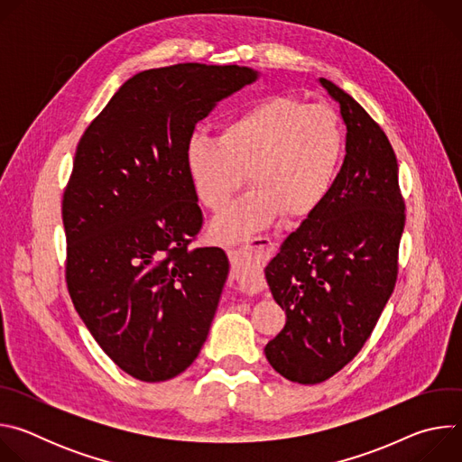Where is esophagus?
Wrapping results in <instances>:
<instances>
[{
	"mask_svg": "<svg viewBox=\"0 0 462 462\" xmlns=\"http://www.w3.org/2000/svg\"><path fill=\"white\" fill-rule=\"evenodd\" d=\"M273 250L274 243L269 237H252L241 246L230 250L234 274L246 292H254L257 289L259 271L271 257Z\"/></svg>",
	"mask_w": 462,
	"mask_h": 462,
	"instance_id": "34e87169",
	"label": "esophagus"
}]
</instances>
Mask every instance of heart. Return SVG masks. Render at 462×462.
Listing matches in <instances>:
<instances>
[{
  "label": "heart",
  "instance_id": "b5f03b06",
  "mask_svg": "<svg viewBox=\"0 0 462 462\" xmlns=\"http://www.w3.org/2000/svg\"><path fill=\"white\" fill-rule=\"evenodd\" d=\"M344 157V131L333 109L269 95L232 113L219 139L193 134L184 170L195 199L217 212L245 182L252 189L212 225L217 241H237L283 214L307 217L331 195Z\"/></svg>",
  "mask_w": 462,
  "mask_h": 462
}]
</instances>
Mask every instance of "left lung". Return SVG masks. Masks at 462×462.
<instances>
[{
  "label": "left lung",
  "instance_id": "left-lung-1",
  "mask_svg": "<svg viewBox=\"0 0 462 462\" xmlns=\"http://www.w3.org/2000/svg\"><path fill=\"white\" fill-rule=\"evenodd\" d=\"M319 84L340 106L347 155L327 201L265 269L287 314L265 355L298 383L331 378L364 347L397 283L406 223L397 157L382 127L331 80Z\"/></svg>",
  "mask_w": 462,
  "mask_h": 462
}]
</instances>
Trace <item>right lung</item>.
I'll use <instances>...</instances> for the list:
<instances>
[{"label": "right lung", "instance_id": "1", "mask_svg": "<svg viewBox=\"0 0 462 462\" xmlns=\"http://www.w3.org/2000/svg\"><path fill=\"white\" fill-rule=\"evenodd\" d=\"M239 65L148 69L113 95L77 146L63 191L65 280L102 351L164 382L199 355L228 276L217 246L189 248L203 214L184 144L216 104L257 80Z\"/></svg>", "mask_w": 462, "mask_h": 462}]
</instances>
